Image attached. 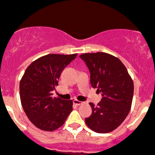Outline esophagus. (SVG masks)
<instances>
[{
	"mask_svg": "<svg viewBox=\"0 0 155 155\" xmlns=\"http://www.w3.org/2000/svg\"><path fill=\"white\" fill-rule=\"evenodd\" d=\"M73 104H76V105L77 106H79L81 105V104H83V102L79 101V100H73Z\"/></svg>",
	"mask_w": 155,
	"mask_h": 155,
	"instance_id": "1",
	"label": "esophagus"
}]
</instances>
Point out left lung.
<instances>
[{"label":"left lung","instance_id":"obj_1","mask_svg":"<svg viewBox=\"0 0 155 155\" xmlns=\"http://www.w3.org/2000/svg\"><path fill=\"white\" fill-rule=\"evenodd\" d=\"M90 72V83L101 93V101L90 103L92 114L85 119L89 128L100 134L113 131L127 117L131 108L134 83L119 58L105 52L79 55Z\"/></svg>","mask_w":155,"mask_h":155}]
</instances>
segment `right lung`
<instances>
[{"label":"right lung","mask_w":155,"mask_h":155,"mask_svg":"<svg viewBox=\"0 0 155 155\" xmlns=\"http://www.w3.org/2000/svg\"><path fill=\"white\" fill-rule=\"evenodd\" d=\"M77 54H48L26 69L20 81V98L29 120L38 128L53 131L64 124L72 110V100L53 97L62 70Z\"/></svg>","instance_id":"obj_1"}]
</instances>
